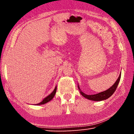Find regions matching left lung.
<instances>
[{
    "instance_id": "obj_1",
    "label": "left lung",
    "mask_w": 134,
    "mask_h": 134,
    "mask_svg": "<svg viewBox=\"0 0 134 134\" xmlns=\"http://www.w3.org/2000/svg\"><path fill=\"white\" fill-rule=\"evenodd\" d=\"M121 74H120L118 79V80H116V82L114 83V85H113L112 87H110L109 89L106 90V91L100 92L99 93H97L96 94H92V95L86 94L81 91H80V93L83 97H85V98L89 100H91L101 101V100H103L107 99L108 98H109V97L112 96L113 93H114L115 90H116V88L118 87V85L119 82L120 81V79H121ZM78 88L80 90V89L79 86H78Z\"/></svg>"
}]
</instances>
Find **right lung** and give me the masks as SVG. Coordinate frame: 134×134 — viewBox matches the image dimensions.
I'll use <instances>...</instances> for the list:
<instances>
[{
    "instance_id": "1",
    "label": "right lung",
    "mask_w": 134,
    "mask_h": 134,
    "mask_svg": "<svg viewBox=\"0 0 134 134\" xmlns=\"http://www.w3.org/2000/svg\"><path fill=\"white\" fill-rule=\"evenodd\" d=\"M56 91H57V86L55 87L54 90H53V92H52L50 94L48 95V96L45 97V98H44V99L41 102H40V103H38V104H37V105H43V104H45V103H46L47 102H48L50 101L51 99H53V98L54 97V96H55V94L56 93Z\"/></svg>"
}]
</instances>
